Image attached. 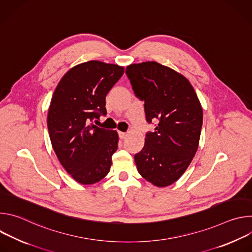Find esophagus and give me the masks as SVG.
<instances>
[{"label":"esophagus","mask_w":252,"mask_h":252,"mask_svg":"<svg viewBox=\"0 0 252 252\" xmlns=\"http://www.w3.org/2000/svg\"><path fill=\"white\" fill-rule=\"evenodd\" d=\"M119 135H120V138L124 139V138H126V132H124V131H119Z\"/></svg>","instance_id":"1"}]
</instances>
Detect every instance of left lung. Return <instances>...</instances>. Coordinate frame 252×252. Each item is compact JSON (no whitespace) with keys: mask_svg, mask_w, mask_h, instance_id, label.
I'll return each mask as SVG.
<instances>
[{"mask_svg":"<svg viewBox=\"0 0 252 252\" xmlns=\"http://www.w3.org/2000/svg\"><path fill=\"white\" fill-rule=\"evenodd\" d=\"M126 73L135 95L145 100L147 122H158L134 156L136 168L154 186L168 187L185 173L198 149L200 101L186 77L157 62L129 64Z\"/></svg>","mask_w":252,"mask_h":252,"instance_id":"8db88e82","label":"left lung"}]
</instances>
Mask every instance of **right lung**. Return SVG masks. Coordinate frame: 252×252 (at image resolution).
<instances>
[{"mask_svg":"<svg viewBox=\"0 0 252 252\" xmlns=\"http://www.w3.org/2000/svg\"><path fill=\"white\" fill-rule=\"evenodd\" d=\"M124 71V66L99 61L77 64L61 79L52 96L47 120L52 146L79 184L98 183L111 169L119 134L90 122L106 115L105 96Z\"/></svg>","mask_w":252,"mask_h":252,"instance_id":"1","label":"right lung"}]
</instances>
